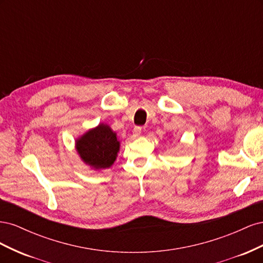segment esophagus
Masks as SVG:
<instances>
[{
  "label": "esophagus",
  "mask_w": 263,
  "mask_h": 263,
  "mask_svg": "<svg viewBox=\"0 0 263 263\" xmlns=\"http://www.w3.org/2000/svg\"><path fill=\"white\" fill-rule=\"evenodd\" d=\"M133 132H134L135 136H139V135L141 134V127L140 126H135Z\"/></svg>",
  "instance_id": "esophagus-1"
}]
</instances>
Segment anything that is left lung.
Returning a JSON list of instances; mask_svg holds the SVG:
<instances>
[{"label":"left lung","mask_w":263,"mask_h":263,"mask_svg":"<svg viewBox=\"0 0 263 263\" xmlns=\"http://www.w3.org/2000/svg\"><path fill=\"white\" fill-rule=\"evenodd\" d=\"M77 150L86 164L94 169H106L116 160L119 141L109 126L100 124L77 139Z\"/></svg>","instance_id":"left-lung-1"}]
</instances>
